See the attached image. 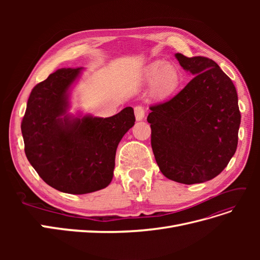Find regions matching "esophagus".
<instances>
[{
	"label": "esophagus",
	"instance_id": "obj_1",
	"mask_svg": "<svg viewBox=\"0 0 260 260\" xmlns=\"http://www.w3.org/2000/svg\"><path fill=\"white\" fill-rule=\"evenodd\" d=\"M135 115H136V119L138 121L142 120L144 116H145V111H144V107L141 106V105H138L135 107Z\"/></svg>",
	"mask_w": 260,
	"mask_h": 260
}]
</instances>
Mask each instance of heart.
Segmentation results:
<instances>
[{
  "mask_svg": "<svg viewBox=\"0 0 260 260\" xmlns=\"http://www.w3.org/2000/svg\"><path fill=\"white\" fill-rule=\"evenodd\" d=\"M145 80L152 82L153 92L156 95H167L174 91L179 83V75L175 66L155 61L148 65L144 73Z\"/></svg>",
  "mask_w": 260,
  "mask_h": 260,
  "instance_id": "1",
  "label": "heart"
}]
</instances>
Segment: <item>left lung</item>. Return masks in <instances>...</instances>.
I'll return each mask as SVG.
<instances>
[{"instance_id":"1","label":"left lung","mask_w":260,"mask_h":260,"mask_svg":"<svg viewBox=\"0 0 260 260\" xmlns=\"http://www.w3.org/2000/svg\"><path fill=\"white\" fill-rule=\"evenodd\" d=\"M175 56L193 78L177 95L149 107L152 148L165 177L183 184L202 183L217 177L237 151L238 93L212 59Z\"/></svg>"}]
</instances>
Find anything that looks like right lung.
Returning a JSON list of instances; mask_svg holds the SVG:
<instances>
[{
    "label": "right lung",
    "instance_id": "1",
    "mask_svg": "<svg viewBox=\"0 0 260 260\" xmlns=\"http://www.w3.org/2000/svg\"><path fill=\"white\" fill-rule=\"evenodd\" d=\"M83 68H61L30 93L21 122L25 153L45 183L86 194L112 182L117 146L135 124L132 107L112 117L68 113L70 92Z\"/></svg>",
    "mask_w": 260,
    "mask_h": 260
}]
</instances>
